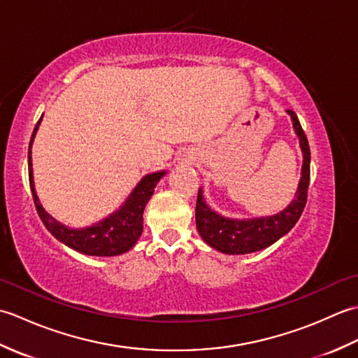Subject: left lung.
Instances as JSON below:
<instances>
[{
    "label": "left lung",
    "mask_w": 358,
    "mask_h": 358,
    "mask_svg": "<svg viewBox=\"0 0 358 358\" xmlns=\"http://www.w3.org/2000/svg\"><path fill=\"white\" fill-rule=\"evenodd\" d=\"M287 113L294 121V129L300 138L305 162H303L301 180L295 200L285 210L266 218L229 220L220 217L214 210H210L208 204L203 201L201 189L199 191L195 208L196 231L209 246L220 250V252L238 255L257 252V250L268 248L291 231L303 214V209H305L308 201V187L310 178V150L299 117L295 115L294 110H287Z\"/></svg>",
    "instance_id": "obj_1"
}]
</instances>
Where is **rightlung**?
Wrapping results in <instances>:
<instances>
[{"instance_id": "1", "label": "right lung", "mask_w": 358, "mask_h": 358, "mask_svg": "<svg viewBox=\"0 0 358 358\" xmlns=\"http://www.w3.org/2000/svg\"><path fill=\"white\" fill-rule=\"evenodd\" d=\"M38 124H40V121H38L34 129L32 138H30V146H32ZM163 175L164 172L146 175V177L136 185L134 192L124 203V206L117 210L115 214H112L109 218L103 220V222L96 223L95 226L86 227V229H69V227L59 224L57 220H53L49 214H45L40 201H38L32 177V157H30L29 149V183L30 189H32V196L38 215H40L41 222L48 227V231L53 237L64 243L66 246H69L86 255H120L123 252H127V250L135 245L143 232L144 208H146L152 194H154L155 185Z\"/></svg>"}]
</instances>
